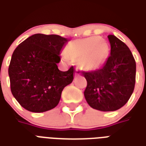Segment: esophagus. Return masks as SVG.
<instances>
[{"instance_id":"34e87169","label":"esophagus","mask_w":146,"mask_h":146,"mask_svg":"<svg viewBox=\"0 0 146 146\" xmlns=\"http://www.w3.org/2000/svg\"><path fill=\"white\" fill-rule=\"evenodd\" d=\"M80 74V71L78 70H76V71H75V76H78Z\"/></svg>"}]
</instances>
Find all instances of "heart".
Returning a JSON list of instances; mask_svg holds the SVG:
<instances>
[{"label":"heart","instance_id":"heart-1","mask_svg":"<svg viewBox=\"0 0 146 146\" xmlns=\"http://www.w3.org/2000/svg\"><path fill=\"white\" fill-rule=\"evenodd\" d=\"M110 44L98 36H90L70 42L66 48V54L73 60H76L82 70L94 71L100 69L110 54ZM63 58L67 56L64 54Z\"/></svg>","mask_w":146,"mask_h":146}]
</instances>
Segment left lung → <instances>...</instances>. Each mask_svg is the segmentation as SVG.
Wrapping results in <instances>:
<instances>
[{
	"label": "left lung",
	"mask_w": 146,
	"mask_h": 146,
	"mask_svg": "<svg viewBox=\"0 0 146 146\" xmlns=\"http://www.w3.org/2000/svg\"><path fill=\"white\" fill-rule=\"evenodd\" d=\"M110 56L102 69L84 72L88 85L84 92L88 105L102 112L115 111L127 102L134 92L136 63L127 45L114 35L108 36Z\"/></svg>",
	"instance_id": "left-lung-1"
}]
</instances>
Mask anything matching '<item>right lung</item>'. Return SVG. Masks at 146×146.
Listing matches in <instances>:
<instances>
[{
	"label": "right lung",
	"instance_id": "add662e5",
	"mask_svg": "<svg viewBox=\"0 0 146 146\" xmlns=\"http://www.w3.org/2000/svg\"><path fill=\"white\" fill-rule=\"evenodd\" d=\"M68 39L36 33L15 48L8 68L11 91L28 111L43 113L54 109L63 88L73 82L75 70H58L61 50Z\"/></svg>",
	"mask_w": 146,
	"mask_h": 146
}]
</instances>
